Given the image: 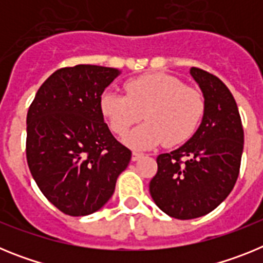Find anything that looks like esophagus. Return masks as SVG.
I'll list each match as a JSON object with an SVG mask.
<instances>
[{
    "mask_svg": "<svg viewBox=\"0 0 263 263\" xmlns=\"http://www.w3.org/2000/svg\"><path fill=\"white\" fill-rule=\"evenodd\" d=\"M142 157H143L142 153L133 152V154H132V160H133V162H137V160H139Z\"/></svg>",
    "mask_w": 263,
    "mask_h": 263,
    "instance_id": "34e87169",
    "label": "esophagus"
}]
</instances>
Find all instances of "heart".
Masks as SVG:
<instances>
[{"label": "heart", "instance_id": "heart-1", "mask_svg": "<svg viewBox=\"0 0 263 263\" xmlns=\"http://www.w3.org/2000/svg\"><path fill=\"white\" fill-rule=\"evenodd\" d=\"M126 95L104 90L100 109L110 130L124 136L141 118L139 125L124 138L126 146L147 150L163 143L175 146L191 138L201 122L205 101L200 90L185 87L180 79L167 73H146L125 83Z\"/></svg>", "mask_w": 263, "mask_h": 263}]
</instances>
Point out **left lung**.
Masks as SVG:
<instances>
[{"instance_id":"left-lung-1","label":"left lung","mask_w":263,"mask_h":263,"mask_svg":"<svg viewBox=\"0 0 263 263\" xmlns=\"http://www.w3.org/2000/svg\"><path fill=\"white\" fill-rule=\"evenodd\" d=\"M190 73L203 92V120L184 145L158 155V171L148 185L154 203L179 220L201 217L227 199L243 150L242 124L231 90L210 72L192 67Z\"/></svg>"}]
</instances>
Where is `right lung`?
Returning a JSON list of instances; mask_svg holds the SVG:
<instances>
[{"instance_id": "1", "label": "right lung", "mask_w": 263, "mask_h": 263, "mask_svg": "<svg viewBox=\"0 0 263 263\" xmlns=\"http://www.w3.org/2000/svg\"><path fill=\"white\" fill-rule=\"evenodd\" d=\"M121 71L79 64L55 71L27 111L26 158L42 194L69 216L99 211L132 158L104 122L100 97Z\"/></svg>"}]
</instances>
